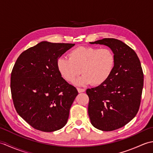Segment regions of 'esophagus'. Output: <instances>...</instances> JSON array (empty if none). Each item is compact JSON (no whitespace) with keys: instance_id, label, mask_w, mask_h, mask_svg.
Here are the masks:
<instances>
[{"instance_id":"obj_1","label":"esophagus","mask_w":153,"mask_h":153,"mask_svg":"<svg viewBox=\"0 0 153 153\" xmlns=\"http://www.w3.org/2000/svg\"><path fill=\"white\" fill-rule=\"evenodd\" d=\"M77 91H78V92H79V93H83V92H84V91H85V89H83V88H79V87H77Z\"/></svg>"}]
</instances>
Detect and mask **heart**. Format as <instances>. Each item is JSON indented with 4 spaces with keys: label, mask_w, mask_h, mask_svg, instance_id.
Instances as JSON below:
<instances>
[{
    "label": "heart",
    "mask_w": 153,
    "mask_h": 153,
    "mask_svg": "<svg viewBox=\"0 0 153 153\" xmlns=\"http://www.w3.org/2000/svg\"><path fill=\"white\" fill-rule=\"evenodd\" d=\"M115 56L107 48L79 47L68 53V58L61 56L56 62L57 68L63 78L72 82L82 72L77 79V85L91 83L99 85L105 82L113 72Z\"/></svg>",
    "instance_id": "b5f03b06"
}]
</instances>
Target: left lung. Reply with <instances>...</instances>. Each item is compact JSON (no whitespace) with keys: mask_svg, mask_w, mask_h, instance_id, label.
<instances>
[{"mask_svg":"<svg viewBox=\"0 0 153 153\" xmlns=\"http://www.w3.org/2000/svg\"><path fill=\"white\" fill-rule=\"evenodd\" d=\"M90 43L108 46L116 59L109 78L86 90L91 123L100 130H116L130 122L139 109L144 81L140 60L131 47L118 39L105 38Z\"/></svg>","mask_w":153,"mask_h":153,"instance_id":"8db88e82","label":"left lung"}]
</instances>
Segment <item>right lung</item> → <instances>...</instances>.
I'll use <instances>...</instances> for the list:
<instances>
[{
	"label": "right lung",
	"instance_id": "add662e5",
	"mask_svg": "<svg viewBox=\"0 0 153 153\" xmlns=\"http://www.w3.org/2000/svg\"><path fill=\"white\" fill-rule=\"evenodd\" d=\"M71 43L42 41L19 55L11 73V94L16 112L32 128L58 130L66 124L78 94L58 70L56 62Z\"/></svg>",
	"mask_w": 153,
	"mask_h": 153
}]
</instances>
